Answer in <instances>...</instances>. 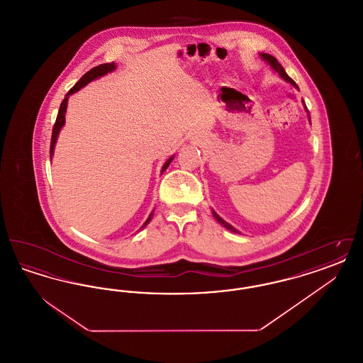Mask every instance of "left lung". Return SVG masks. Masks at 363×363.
Returning a JSON list of instances; mask_svg holds the SVG:
<instances>
[{
    "label": "left lung",
    "instance_id": "1",
    "mask_svg": "<svg viewBox=\"0 0 363 363\" xmlns=\"http://www.w3.org/2000/svg\"><path fill=\"white\" fill-rule=\"evenodd\" d=\"M259 55H261V58H262V60H264L267 64H269V67H271L272 69L275 70V72H277V73L280 74V77H281L283 80L289 82L291 86H295V88H298V86L295 84V82H294L293 79H291V77H290V76L286 73L284 68H283V67L279 64V61H277V58H275L274 55H271V54H267V52H261ZM305 108H306V111H308V107H306V106H305ZM212 215L215 216V219H216V220H218L220 225H223V227H225L227 230H230L231 233H237V234L240 233L237 228H234V227L230 225V223H227L225 220H223V219H222V218H220V216H219V215H218L215 211H212Z\"/></svg>",
    "mask_w": 363,
    "mask_h": 363
}]
</instances>
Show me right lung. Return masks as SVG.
<instances>
[{"label": "right lung", "mask_w": 363, "mask_h": 363, "mask_svg": "<svg viewBox=\"0 0 363 363\" xmlns=\"http://www.w3.org/2000/svg\"><path fill=\"white\" fill-rule=\"evenodd\" d=\"M116 68H117V65H116L114 62L98 65V67H95V68L88 70L86 74H84V76H83V77H82V79H80L74 86H72L69 91H68V94L65 95V98H64L62 104L60 106V110H58V114H57V120H55V123H54V126H52V143H50V157H52V154H54V145H55V143H57L58 133H60L61 128H62V126H64V123H65V113H67L68 99H69L70 95H72V94H74V92H77L80 88H83V86H86L89 82H92V80H95V79H98V77H102L104 74H107V73L113 72ZM173 159L174 156H172V157H169V159L166 160V163H164V164H163V167H162V174H163V172H166V169L169 167V164L172 163V160H173ZM151 218H152V212H151V215L148 216V219L145 220V223L141 225V228H144L145 225H148V223L151 222ZM141 228H140V230H141Z\"/></svg>", "instance_id": "1"}]
</instances>
